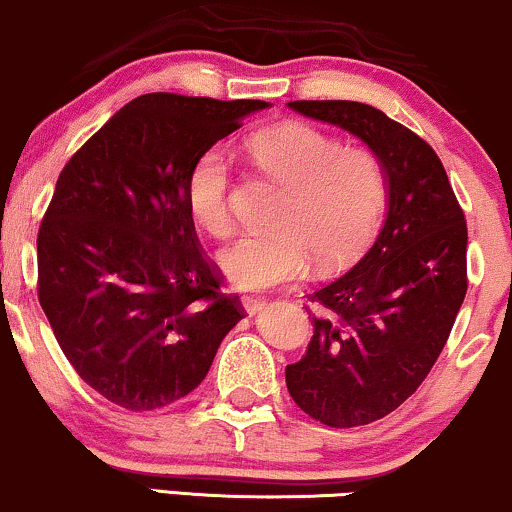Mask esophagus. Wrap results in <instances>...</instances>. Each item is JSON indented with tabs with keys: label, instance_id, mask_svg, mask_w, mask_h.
<instances>
[{
	"label": "esophagus",
	"instance_id": "1",
	"mask_svg": "<svg viewBox=\"0 0 512 512\" xmlns=\"http://www.w3.org/2000/svg\"><path fill=\"white\" fill-rule=\"evenodd\" d=\"M242 304H244L246 313L256 315L258 311H263V306H266V299H261V296H244Z\"/></svg>",
	"mask_w": 512,
	"mask_h": 512
}]
</instances>
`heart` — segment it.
Wrapping results in <instances>:
<instances>
[{
    "label": "heart",
    "mask_w": 512,
    "mask_h": 512,
    "mask_svg": "<svg viewBox=\"0 0 512 512\" xmlns=\"http://www.w3.org/2000/svg\"><path fill=\"white\" fill-rule=\"evenodd\" d=\"M258 168L289 192L275 220L277 235L244 237L220 254V270L244 292L292 285L320 266L344 268L368 249L389 204V170L370 147H346L308 123L258 130L246 142ZM232 166L206 149L187 173L192 218L211 237L235 230L230 206Z\"/></svg>",
    "instance_id": "obj_1"
}]
</instances>
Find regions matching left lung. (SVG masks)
I'll return each instance as SVG.
<instances>
[{
    "mask_svg": "<svg viewBox=\"0 0 512 512\" xmlns=\"http://www.w3.org/2000/svg\"><path fill=\"white\" fill-rule=\"evenodd\" d=\"M289 109L361 137L389 170L380 235L349 273L308 294L315 332L287 365L289 394L313 420L368 425L415 394L449 339L468 292L465 213L437 151L387 113L344 99Z\"/></svg>",
    "mask_w": 512,
    "mask_h": 512,
    "instance_id": "obj_1",
    "label": "left lung"
}]
</instances>
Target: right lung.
<instances>
[{"label":"right lung","mask_w":512,"mask_h":512,"mask_svg":"<svg viewBox=\"0 0 512 512\" xmlns=\"http://www.w3.org/2000/svg\"><path fill=\"white\" fill-rule=\"evenodd\" d=\"M266 106L142 94L63 166L37 232V299L68 363L116 406L187 396L246 315L201 249L185 185L206 149Z\"/></svg>","instance_id":"right-lung-1"}]
</instances>
